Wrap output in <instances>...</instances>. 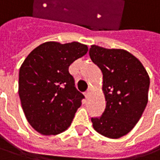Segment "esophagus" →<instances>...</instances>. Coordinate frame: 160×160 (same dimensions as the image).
Returning <instances> with one entry per match:
<instances>
[{"instance_id":"34e87169","label":"esophagus","mask_w":160,"mask_h":160,"mask_svg":"<svg viewBox=\"0 0 160 160\" xmlns=\"http://www.w3.org/2000/svg\"><path fill=\"white\" fill-rule=\"evenodd\" d=\"M90 92H91V87H89V88L87 89V91L84 92V95H85V97H86V98H88V97H89Z\"/></svg>"}]
</instances>
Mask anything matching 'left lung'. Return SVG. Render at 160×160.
<instances>
[{
    "label": "left lung",
    "instance_id": "left-lung-1",
    "mask_svg": "<svg viewBox=\"0 0 160 160\" xmlns=\"http://www.w3.org/2000/svg\"><path fill=\"white\" fill-rule=\"evenodd\" d=\"M89 55L102 72L106 108L92 118L96 132L118 139L137 124L148 102L150 77L138 58L127 51L92 45Z\"/></svg>",
    "mask_w": 160,
    "mask_h": 160
}]
</instances>
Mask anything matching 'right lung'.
<instances>
[{"label": "right lung", "instance_id": "add662e5", "mask_svg": "<svg viewBox=\"0 0 160 160\" xmlns=\"http://www.w3.org/2000/svg\"><path fill=\"white\" fill-rule=\"evenodd\" d=\"M88 52L77 42H47L36 47L22 63L18 94L28 123L43 135L66 131L84 98L75 86L68 68Z\"/></svg>", "mask_w": 160, "mask_h": 160}]
</instances>
